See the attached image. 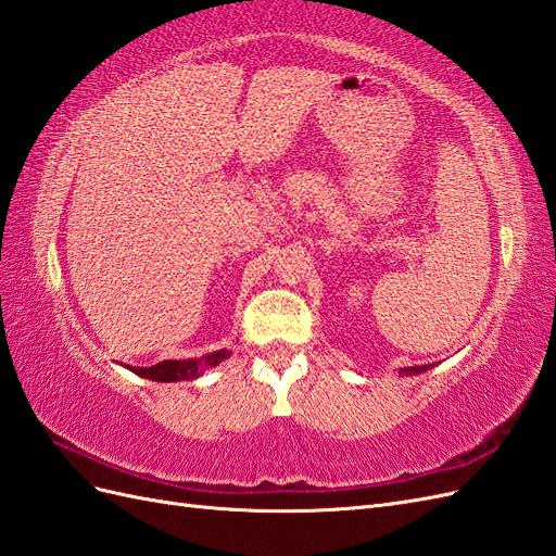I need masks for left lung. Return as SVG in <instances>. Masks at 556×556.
<instances>
[{
    "mask_svg": "<svg viewBox=\"0 0 556 556\" xmlns=\"http://www.w3.org/2000/svg\"><path fill=\"white\" fill-rule=\"evenodd\" d=\"M433 366H409V368H401L399 370V375H419V372H426V370H431Z\"/></svg>",
    "mask_w": 556,
    "mask_h": 556,
    "instance_id": "8db88e82",
    "label": "left lung"
}]
</instances>
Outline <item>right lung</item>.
<instances>
[{
    "label": "right lung",
    "mask_w": 556,
    "mask_h": 556,
    "mask_svg": "<svg viewBox=\"0 0 556 556\" xmlns=\"http://www.w3.org/2000/svg\"><path fill=\"white\" fill-rule=\"evenodd\" d=\"M230 356L228 349H218V352L204 354L198 358H184V361H161L155 363L151 368H132L125 366L128 370H132L139 377L153 379V382H184V379H195L200 377L207 368L218 366L220 361H226Z\"/></svg>",
    "instance_id": "add662e5"
}]
</instances>
